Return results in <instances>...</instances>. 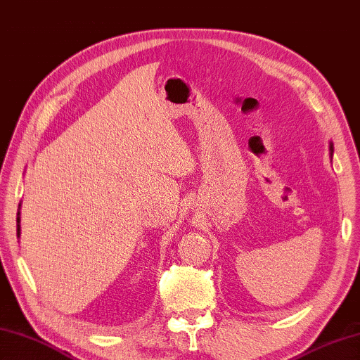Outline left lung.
Wrapping results in <instances>:
<instances>
[{"mask_svg": "<svg viewBox=\"0 0 360 360\" xmlns=\"http://www.w3.org/2000/svg\"><path fill=\"white\" fill-rule=\"evenodd\" d=\"M329 150H330V156H333V153H334V146H333V143H330V146H329Z\"/></svg>", "mask_w": 360, "mask_h": 360, "instance_id": "obj_1", "label": "left lung"}]
</instances>
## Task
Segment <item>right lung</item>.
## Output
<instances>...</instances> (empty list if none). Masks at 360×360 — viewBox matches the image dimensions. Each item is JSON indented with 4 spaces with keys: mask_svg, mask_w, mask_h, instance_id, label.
<instances>
[{
    "mask_svg": "<svg viewBox=\"0 0 360 360\" xmlns=\"http://www.w3.org/2000/svg\"><path fill=\"white\" fill-rule=\"evenodd\" d=\"M17 236L20 237V210H18V214H17Z\"/></svg>",
    "mask_w": 360,
    "mask_h": 360,
    "instance_id": "right-lung-1",
    "label": "right lung"
}]
</instances>
